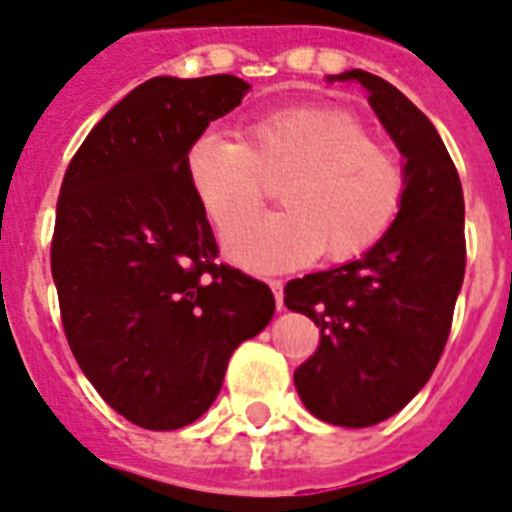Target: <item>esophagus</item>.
I'll list each match as a JSON object with an SVG mask.
<instances>
[{
    "label": "esophagus",
    "instance_id": "34e87169",
    "mask_svg": "<svg viewBox=\"0 0 512 512\" xmlns=\"http://www.w3.org/2000/svg\"><path fill=\"white\" fill-rule=\"evenodd\" d=\"M268 287L273 289V297H276V305H279V311L284 308V284L279 279H268Z\"/></svg>",
    "mask_w": 512,
    "mask_h": 512
}]
</instances>
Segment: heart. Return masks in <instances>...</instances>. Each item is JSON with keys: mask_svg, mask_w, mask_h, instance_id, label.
<instances>
[{"mask_svg": "<svg viewBox=\"0 0 512 512\" xmlns=\"http://www.w3.org/2000/svg\"><path fill=\"white\" fill-rule=\"evenodd\" d=\"M199 201L220 231L254 214L284 179L285 209L228 236V255L252 271H284L324 255L348 263L380 244L404 207L406 177L356 116L329 106L263 114L247 140L207 130L185 154Z\"/></svg>", "mask_w": 512, "mask_h": 512, "instance_id": "1", "label": "heart"}]
</instances>
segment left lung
<instances>
[{"instance_id":"left-lung-1","label":"left lung","mask_w":512,"mask_h":512,"mask_svg":"<svg viewBox=\"0 0 512 512\" xmlns=\"http://www.w3.org/2000/svg\"><path fill=\"white\" fill-rule=\"evenodd\" d=\"M369 90V106L406 159L404 207L364 257L284 287V305L321 329L295 369L305 409L340 428H369L430 380L465 279L460 175L430 119L404 92L361 68L329 76Z\"/></svg>"}]
</instances>
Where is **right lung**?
<instances>
[{"label": "right lung", "mask_w": 512, "mask_h": 512, "mask_svg": "<svg viewBox=\"0 0 512 512\" xmlns=\"http://www.w3.org/2000/svg\"><path fill=\"white\" fill-rule=\"evenodd\" d=\"M247 90L231 74L148 79L92 127L60 185L50 263L66 340L103 401L140 428L199 420L233 350L276 311L268 284L215 263L185 170L188 146Z\"/></svg>", "instance_id": "right-lung-1"}]
</instances>
